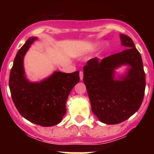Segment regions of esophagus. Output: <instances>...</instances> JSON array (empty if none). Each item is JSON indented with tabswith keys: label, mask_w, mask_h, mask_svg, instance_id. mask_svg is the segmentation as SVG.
Instances as JSON below:
<instances>
[{
	"label": "esophagus",
	"mask_w": 154,
	"mask_h": 154,
	"mask_svg": "<svg viewBox=\"0 0 154 154\" xmlns=\"http://www.w3.org/2000/svg\"><path fill=\"white\" fill-rule=\"evenodd\" d=\"M83 78V71H80V80H82Z\"/></svg>",
	"instance_id": "obj_1"
}]
</instances>
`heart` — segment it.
<instances>
[{"label":"heart","instance_id":"heart-1","mask_svg":"<svg viewBox=\"0 0 154 154\" xmlns=\"http://www.w3.org/2000/svg\"><path fill=\"white\" fill-rule=\"evenodd\" d=\"M86 52H87V51H85V52L82 53V54H81V57H83V56H84V55H85V54H86Z\"/></svg>","mask_w":154,"mask_h":154}]
</instances>
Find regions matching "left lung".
I'll return each instance as SVG.
<instances>
[{
    "mask_svg": "<svg viewBox=\"0 0 154 154\" xmlns=\"http://www.w3.org/2000/svg\"><path fill=\"white\" fill-rule=\"evenodd\" d=\"M122 45L128 49L102 60L95 57L83 67V82L98 120L117 125L131 117L143 101L145 74L142 57L130 37L120 34ZM127 66L122 75L116 69Z\"/></svg>",
    "mask_w": 154,
    "mask_h": 154,
    "instance_id": "1",
    "label": "left lung"
}]
</instances>
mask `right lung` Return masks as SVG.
I'll use <instances>...</instances> for the list:
<instances>
[{"label":"right lung","instance_id":"1","mask_svg":"<svg viewBox=\"0 0 154 154\" xmlns=\"http://www.w3.org/2000/svg\"><path fill=\"white\" fill-rule=\"evenodd\" d=\"M37 39L35 36L29 38L18 51L10 71L9 86L12 101L24 119L42 127H51L63 120L68 95L80 81V72L67 74L55 71L40 81H29L24 71V58Z\"/></svg>","mask_w":154,"mask_h":154}]
</instances>
